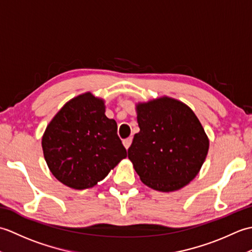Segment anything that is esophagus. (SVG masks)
<instances>
[{
    "label": "esophagus",
    "instance_id": "esophagus-1",
    "mask_svg": "<svg viewBox=\"0 0 252 252\" xmlns=\"http://www.w3.org/2000/svg\"><path fill=\"white\" fill-rule=\"evenodd\" d=\"M131 144H132V137H129V138H126V140L123 141V146H125L126 149H129Z\"/></svg>",
    "mask_w": 252,
    "mask_h": 252
}]
</instances>
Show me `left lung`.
<instances>
[{
  "instance_id": "1",
  "label": "left lung",
  "mask_w": 252,
  "mask_h": 252,
  "mask_svg": "<svg viewBox=\"0 0 252 252\" xmlns=\"http://www.w3.org/2000/svg\"><path fill=\"white\" fill-rule=\"evenodd\" d=\"M140 132L127 157L141 181L155 190L183 189L199 173L209 138L189 106L162 96L135 106Z\"/></svg>"
}]
</instances>
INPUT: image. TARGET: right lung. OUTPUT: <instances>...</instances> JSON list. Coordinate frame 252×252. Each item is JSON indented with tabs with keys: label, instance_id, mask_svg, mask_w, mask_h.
Masks as SVG:
<instances>
[{
	"label": "right lung",
	"instance_id": "right-lung-1",
	"mask_svg": "<svg viewBox=\"0 0 252 252\" xmlns=\"http://www.w3.org/2000/svg\"><path fill=\"white\" fill-rule=\"evenodd\" d=\"M105 108L103 98L80 94L62 107L42 136L47 167L70 189L93 187L126 157L117 122L106 117Z\"/></svg>",
	"mask_w": 252,
	"mask_h": 252
}]
</instances>
